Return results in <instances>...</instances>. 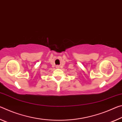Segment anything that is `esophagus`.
I'll list each match as a JSON object with an SVG mask.
<instances>
[{"instance_id": "1", "label": "esophagus", "mask_w": 122, "mask_h": 122, "mask_svg": "<svg viewBox=\"0 0 122 122\" xmlns=\"http://www.w3.org/2000/svg\"><path fill=\"white\" fill-rule=\"evenodd\" d=\"M56 68L57 69H59L60 68V66L59 65H57V66H56Z\"/></svg>"}]
</instances>
